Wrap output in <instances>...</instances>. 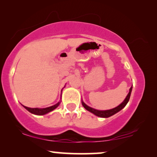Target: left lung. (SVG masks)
<instances>
[{
	"label": "left lung",
	"instance_id": "left-lung-1",
	"mask_svg": "<svg viewBox=\"0 0 157 157\" xmlns=\"http://www.w3.org/2000/svg\"><path fill=\"white\" fill-rule=\"evenodd\" d=\"M132 86L130 88L129 92H128L127 96H126L124 101L122 102L121 104L119 105V106H118L117 107H116V108H114V109H110V110H106V111L96 110V109H94L93 108H91V107L88 106L87 105L85 104L83 101H82V105H83V106L86 109V110L90 111V112L93 113L94 114L97 116V117H102V118H108L109 117H111V116H113V114H115V113H117V112H119V111H121V109L124 108V107H125V106L126 105V104H127L128 100H129V98H130L131 93H132Z\"/></svg>",
	"mask_w": 157,
	"mask_h": 157
}]
</instances>
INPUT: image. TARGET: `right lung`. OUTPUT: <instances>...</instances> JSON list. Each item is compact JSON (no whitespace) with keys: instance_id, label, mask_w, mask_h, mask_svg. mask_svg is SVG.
<instances>
[{"instance_id":"right-lung-1","label":"right lung","mask_w":157,"mask_h":157,"mask_svg":"<svg viewBox=\"0 0 157 157\" xmlns=\"http://www.w3.org/2000/svg\"><path fill=\"white\" fill-rule=\"evenodd\" d=\"M60 104V102L57 103L56 104L53 105L52 106L48 107V108H45V109H38V108H29V107H26L24 106V108L25 109H27L29 112H31L33 114H36V115H44L46 113L50 112V111H53V109H55L56 108H57L59 106V105Z\"/></svg>"}]
</instances>
